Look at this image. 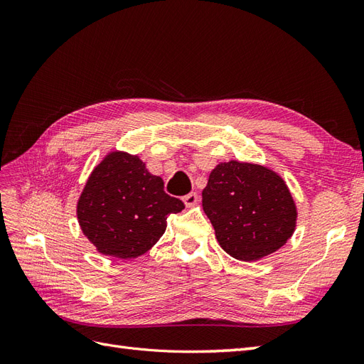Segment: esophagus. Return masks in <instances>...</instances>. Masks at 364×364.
I'll return each instance as SVG.
<instances>
[{
    "label": "esophagus",
    "mask_w": 364,
    "mask_h": 364,
    "mask_svg": "<svg viewBox=\"0 0 364 364\" xmlns=\"http://www.w3.org/2000/svg\"><path fill=\"white\" fill-rule=\"evenodd\" d=\"M182 200H183L186 208H191V206L197 205V202H199V194H197V193H190V194L183 196Z\"/></svg>",
    "instance_id": "esophagus-1"
}]
</instances>
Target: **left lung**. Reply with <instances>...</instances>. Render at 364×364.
I'll return each instance as SVG.
<instances>
[{"instance_id":"1","label":"left lung","mask_w":364,"mask_h":364,"mask_svg":"<svg viewBox=\"0 0 364 364\" xmlns=\"http://www.w3.org/2000/svg\"><path fill=\"white\" fill-rule=\"evenodd\" d=\"M202 206L222 249L240 261H257L293 235L297 209L278 173L253 162H220L202 191Z\"/></svg>"}]
</instances>
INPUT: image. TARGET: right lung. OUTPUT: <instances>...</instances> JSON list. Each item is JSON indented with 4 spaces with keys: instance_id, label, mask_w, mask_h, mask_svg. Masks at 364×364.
Listing matches in <instances>:
<instances>
[{
    "instance_id": "right-lung-1",
    "label": "right lung",
    "mask_w": 364,
    "mask_h": 364,
    "mask_svg": "<svg viewBox=\"0 0 364 364\" xmlns=\"http://www.w3.org/2000/svg\"><path fill=\"white\" fill-rule=\"evenodd\" d=\"M183 202L164 191L136 155L114 150L92 170L77 202L83 235L103 255L132 259L150 250Z\"/></svg>"
}]
</instances>
